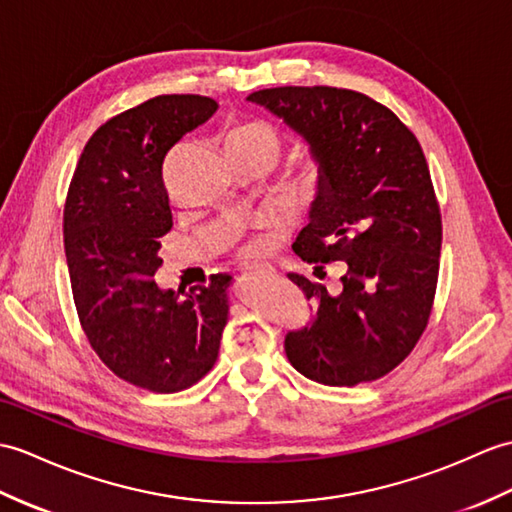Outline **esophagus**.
Instances as JSON below:
<instances>
[{"instance_id":"34e87169","label":"esophagus","mask_w":512,"mask_h":512,"mask_svg":"<svg viewBox=\"0 0 512 512\" xmlns=\"http://www.w3.org/2000/svg\"><path fill=\"white\" fill-rule=\"evenodd\" d=\"M257 272H268V268H264V266H251V268H246L244 270V275H248V277H251V275H257Z\"/></svg>"}]
</instances>
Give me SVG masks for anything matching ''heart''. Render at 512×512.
<instances>
[{
	"label": "heart",
	"instance_id": "obj_1",
	"mask_svg": "<svg viewBox=\"0 0 512 512\" xmlns=\"http://www.w3.org/2000/svg\"><path fill=\"white\" fill-rule=\"evenodd\" d=\"M281 144L283 141H281L279 130L261 120H248V122L237 124L231 130V137H229V148H266L275 154V157H279ZM325 185H327V170L323 161L307 159L301 165L299 176H296V192H299L301 198L310 200L323 192ZM261 248H264V237H251V240L242 246V253L253 257L261 253Z\"/></svg>",
	"mask_w": 512,
	"mask_h": 512
}]
</instances>
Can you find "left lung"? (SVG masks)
Segmentation results:
<instances>
[{"instance_id":"8db88e82","label":"left lung","mask_w":512,"mask_h":512,"mask_svg":"<svg viewBox=\"0 0 512 512\" xmlns=\"http://www.w3.org/2000/svg\"><path fill=\"white\" fill-rule=\"evenodd\" d=\"M246 100L281 117L327 170L294 253L307 264L344 261L338 294L288 275L314 316L288 331L285 355L325 386L384 377L419 342L436 294L443 224L421 144L384 104L351 89L275 87Z\"/></svg>"}]
</instances>
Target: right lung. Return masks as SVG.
I'll return each mask as SVG.
<instances>
[{
  "mask_svg": "<svg viewBox=\"0 0 512 512\" xmlns=\"http://www.w3.org/2000/svg\"><path fill=\"white\" fill-rule=\"evenodd\" d=\"M205 95H157L102 124L71 178L63 237L82 331L124 382L185 390L218 360L231 275L189 292L161 290V237L172 229L165 154L216 113Z\"/></svg>",
  "mask_w": 512,
  "mask_h": 512,
  "instance_id": "add662e5",
  "label": "right lung"
}]
</instances>
